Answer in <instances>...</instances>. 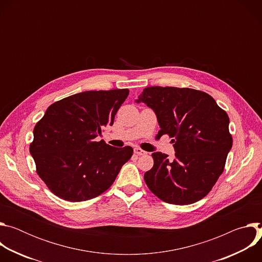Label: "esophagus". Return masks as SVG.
I'll return each mask as SVG.
<instances>
[{
	"label": "esophagus",
	"mask_w": 262,
	"mask_h": 262,
	"mask_svg": "<svg viewBox=\"0 0 262 262\" xmlns=\"http://www.w3.org/2000/svg\"><path fill=\"white\" fill-rule=\"evenodd\" d=\"M135 154H136L137 156H142V157H144V156L147 155V152L144 151L143 149H141V148H135Z\"/></svg>",
	"instance_id": "34e87169"
}]
</instances>
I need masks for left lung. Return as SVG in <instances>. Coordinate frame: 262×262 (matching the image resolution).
I'll list each match as a JSON object with an SVG mask.
<instances>
[{"instance_id": "1", "label": "left lung", "mask_w": 262, "mask_h": 262, "mask_svg": "<svg viewBox=\"0 0 262 262\" xmlns=\"http://www.w3.org/2000/svg\"><path fill=\"white\" fill-rule=\"evenodd\" d=\"M143 101L157 114L161 129L174 143L175 158L152 154L154 167L144 180L161 200L185 205L204 198L224 171L232 147L229 117L207 93L177 87H147Z\"/></svg>"}]
</instances>
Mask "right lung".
I'll list each match as a JSON object with an SVG mask.
<instances>
[{"mask_svg": "<svg viewBox=\"0 0 262 262\" xmlns=\"http://www.w3.org/2000/svg\"><path fill=\"white\" fill-rule=\"evenodd\" d=\"M128 89L86 91L52 103L34 127L30 144L36 172L61 199L81 202L105 192L133 148H115L94 139L113 125Z\"/></svg>", "mask_w": 262, "mask_h": 262, "instance_id": "add662e5", "label": "right lung"}]
</instances>
